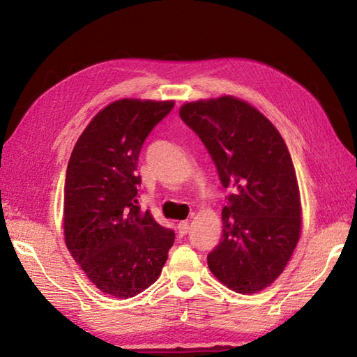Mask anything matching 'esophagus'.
Wrapping results in <instances>:
<instances>
[{
  "label": "esophagus",
  "instance_id": "obj_1",
  "mask_svg": "<svg viewBox=\"0 0 357 357\" xmlns=\"http://www.w3.org/2000/svg\"><path fill=\"white\" fill-rule=\"evenodd\" d=\"M178 233H179V236H185V234L189 233V222H187V220L179 222L178 223Z\"/></svg>",
  "mask_w": 357,
  "mask_h": 357
}]
</instances>
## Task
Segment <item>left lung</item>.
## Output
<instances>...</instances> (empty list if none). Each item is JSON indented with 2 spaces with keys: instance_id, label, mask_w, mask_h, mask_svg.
Listing matches in <instances>:
<instances>
[{
  "instance_id": "left-lung-1",
  "label": "left lung",
  "mask_w": 357,
  "mask_h": 357,
  "mask_svg": "<svg viewBox=\"0 0 357 357\" xmlns=\"http://www.w3.org/2000/svg\"><path fill=\"white\" fill-rule=\"evenodd\" d=\"M179 116L213 157L222 185L220 243L208 266L236 293L261 291L279 277L301 233V198L291 155L273 123L231 96L190 102Z\"/></svg>"
}]
</instances>
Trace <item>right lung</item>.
<instances>
[{
	"mask_svg": "<svg viewBox=\"0 0 357 357\" xmlns=\"http://www.w3.org/2000/svg\"><path fill=\"white\" fill-rule=\"evenodd\" d=\"M174 102L123 99L93 118L64 184L66 245L102 293L134 298L159 279L174 231L138 206V155Z\"/></svg>",
	"mask_w": 357,
	"mask_h": 357,
	"instance_id": "obj_1",
	"label": "right lung"
}]
</instances>
